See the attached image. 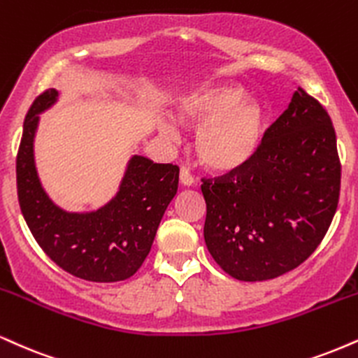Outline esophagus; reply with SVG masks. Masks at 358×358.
Wrapping results in <instances>:
<instances>
[{"label": "esophagus", "instance_id": "obj_1", "mask_svg": "<svg viewBox=\"0 0 358 358\" xmlns=\"http://www.w3.org/2000/svg\"><path fill=\"white\" fill-rule=\"evenodd\" d=\"M180 183H182L183 187H193V185H195V178H193V175L187 170V168H182V170H180Z\"/></svg>", "mask_w": 358, "mask_h": 358}]
</instances>
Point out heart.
Returning a JSON list of instances; mask_svg holds the SVG:
<instances>
[{
  "instance_id": "heart-1",
  "label": "heart",
  "mask_w": 358,
  "mask_h": 358,
  "mask_svg": "<svg viewBox=\"0 0 358 358\" xmlns=\"http://www.w3.org/2000/svg\"><path fill=\"white\" fill-rule=\"evenodd\" d=\"M175 118L197 127L195 150L201 165L217 173L240 170L255 158L264 143L266 113L264 105L236 85H205L180 94L173 101ZM166 140L178 138L173 122H162Z\"/></svg>"
}]
</instances>
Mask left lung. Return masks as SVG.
<instances>
[{
	"label": "left lung",
	"mask_w": 358,
	"mask_h": 358,
	"mask_svg": "<svg viewBox=\"0 0 358 358\" xmlns=\"http://www.w3.org/2000/svg\"><path fill=\"white\" fill-rule=\"evenodd\" d=\"M203 236L243 282L277 278L315 252L337 212L340 160L329 113L299 88L248 165L203 180Z\"/></svg>",
	"instance_id": "obj_1"
}]
</instances>
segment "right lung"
<instances>
[{
  "label": "right lung",
  "instance_id": "1",
  "mask_svg": "<svg viewBox=\"0 0 358 358\" xmlns=\"http://www.w3.org/2000/svg\"><path fill=\"white\" fill-rule=\"evenodd\" d=\"M58 101L55 88L33 101L16 158L18 200L43 252L64 272L88 282L130 278L150 253L163 213L178 190V166L133 155L118 192L94 212H66L45 192L34 163L40 115Z\"/></svg>",
  "mask_w": 358,
  "mask_h": 358
}]
</instances>
